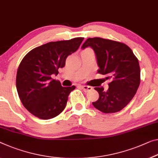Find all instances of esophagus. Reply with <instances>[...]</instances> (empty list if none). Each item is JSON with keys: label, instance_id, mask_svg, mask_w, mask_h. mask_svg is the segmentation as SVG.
I'll list each match as a JSON object with an SVG mask.
<instances>
[{"label": "esophagus", "instance_id": "obj_1", "mask_svg": "<svg viewBox=\"0 0 158 158\" xmlns=\"http://www.w3.org/2000/svg\"><path fill=\"white\" fill-rule=\"evenodd\" d=\"M81 87L82 89H83L85 92L89 91V90H91L92 89H93L90 86H87V85H81Z\"/></svg>", "mask_w": 158, "mask_h": 158}]
</instances>
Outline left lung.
<instances>
[{
  "label": "left lung",
  "instance_id": "left-lung-1",
  "mask_svg": "<svg viewBox=\"0 0 158 158\" xmlns=\"http://www.w3.org/2000/svg\"><path fill=\"white\" fill-rule=\"evenodd\" d=\"M93 48L99 67L98 72L110 79L109 89L94 87L99 99L93 106L102 112H118L134 97L140 82L138 60L131 48L125 44L100 37L88 38L82 48Z\"/></svg>",
  "mask_w": 158,
  "mask_h": 158
}]
</instances>
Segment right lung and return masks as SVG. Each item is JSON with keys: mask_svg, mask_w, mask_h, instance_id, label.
<instances>
[{"mask_svg": "<svg viewBox=\"0 0 158 158\" xmlns=\"http://www.w3.org/2000/svg\"><path fill=\"white\" fill-rule=\"evenodd\" d=\"M83 37L48 42L31 50L19 65L16 87L23 106L34 116L50 119L65 107L76 86L62 87L52 76L59 73L69 55L78 49Z\"/></svg>", "mask_w": 158, "mask_h": 158, "instance_id": "right-lung-1", "label": "right lung"}]
</instances>
